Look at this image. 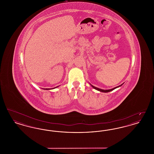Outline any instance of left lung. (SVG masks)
Segmentation results:
<instances>
[{
    "label": "left lung",
    "instance_id": "1",
    "mask_svg": "<svg viewBox=\"0 0 154 154\" xmlns=\"http://www.w3.org/2000/svg\"><path fill=\"white\" fill-rule=\"evenodd\" d=\"M122 85V84H121V85H119V86H118V87H116V88H112V89H108V90H103V89H99V88H96V87H94V86H93V85H91V86H92L93 88H94V89H95L97 90V91H100V92H110V91H112V90L115 89L116 88H118V87H119L121 86Z\"/></svg>",
    "mask_w": 154,
    "mask_h": 154
}]
</instances>
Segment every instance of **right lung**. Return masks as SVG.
<instances>
[{
    "mask_svg": "<svg viewBox=\"0 0 154 154\" xmlns=\"http://www.w3.org/2000/svg\"><path fill=\"white\" fill-rule=\"evenodd\" d=\"M55 88H56V87H55ZM52 89H53V88H52ZM47 89V90H48V89H49V88H45V89Z\"/></svg>",
    "mask_w": 154,
    "mask_h": 154,
    "instance_id": "add662e5",
    "label": "right lung"
}]
</instances>
